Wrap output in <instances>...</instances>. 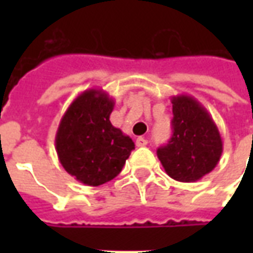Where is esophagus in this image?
<instances>
[{
	"mask_svg": "<svg viewBox=\"0 0 253 253\" xmlns=\"http://www.w3.org/2000/svg\"><path fill=\"white\" fill-rule=\"evenodd\" d=\"M135 145H137V146H146V145H148V139L143 137H138L137 141H135Z\"/></svg>",
	"mask_w": 253,
	"mask_h": 253,
	"instance_id": "1",
	"label": "esophagus"
}]
</instances>
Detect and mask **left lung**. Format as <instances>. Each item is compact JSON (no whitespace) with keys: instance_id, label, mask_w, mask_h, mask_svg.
<instances>
[{"instance_id":"obj_1","label":"left lung","mask_w":253,"mask_h":253,"mask_svg":"<svg viewBox=\"0 0 253 253\" xmlns=\"http://www.w3.org/2000/svg\"><path fill=\"white\" fill-rule=\"evenodd\" d=\"M173 134L157 156L172 179L192 183L210 173L222 154V139L215 122L203 105L188 94L172 99Z\"/></svg>"}]
</instances>
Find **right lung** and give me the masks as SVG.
<instances>
[{"instance_id": "add662e5", "label": "right lung", "mask_w": 253, "mask_h": 253, "mask_svg": "<svg viewBox=\"0 0 253 253\" xmlns=\"http://www.w3.org/2000/svg\"><path fill=\"white\" fill-rule=\"evenodd\" d=\"M115 101L101 89H88L69 105L58 126L55 149L69 175L97 187L121 173L135 148L132 139L112 126Z\"/></svg>"}]
</instances>
